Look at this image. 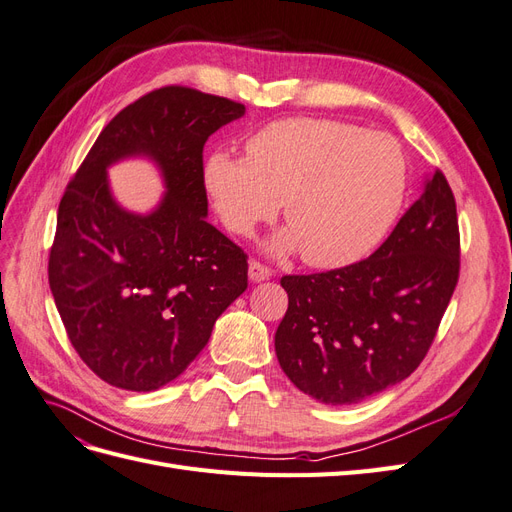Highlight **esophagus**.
Here are the masks:
<instances>
[{"label":"esophagus","instance_id":"esophagus-1","mask_svg":"<svg viewBox=\"0 0 512 512\" xmlns=\"http://www.w3.org/2000/svg\"><path fill=\"white\" fill-rule=\"evenodd\" d=\"M247 273H250V280L252 282H265V280H269V277L273 275L269 267L260 265V262H256V260L250 262V269H247Z\"/></svg>","mask_w":512,"mask_h":512}]
</instances>
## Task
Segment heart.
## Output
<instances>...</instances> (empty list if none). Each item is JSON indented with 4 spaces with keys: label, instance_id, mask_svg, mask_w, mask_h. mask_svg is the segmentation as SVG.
I'll use <instances>...</instances> for the list:
<instances>
[{
    "label": "heart",
    "instance_id": "heart-1",
    "mask_svg": "<svg viewBox=\"0 0 512 512\" xmlns=\"http://www.w3.org/2000/svg\"><path fill=\"white\" fill-rule=\"evenodd\" d=\"M205 185L222 222L241 237L284 200L288 226L269 250H303L307 265L339 269L367 256L406 198V160L386 134L333 119H282L247 138L245 158L218 151Z\"/></svg>",
    "mask_w": 512,
    "mask_h": 512
}]
</instances>
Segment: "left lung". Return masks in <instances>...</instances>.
<instances>
[{
	"instance_id": "left-lung-1",
	"label": "left lung",
	"mask_w": 512,
	"mask_h": 512,
	"mask_svg": "<svg viewBox=\"0 0 512 512\" xmlns=\"http://www.w3.org/2000/svg\"><path fill=\"white\" fill-rule=\"evenodd\" d=\"M457 277L455 196L436 170L367 260L282 277L288 312L275 331L277 361L320 404H359L421 365Z\"/></svg>"
}]
</instances>
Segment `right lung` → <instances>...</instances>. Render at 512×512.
<instances>
[{
	"label": "right lung",
	"instance_id": "right-lung-1",
	"mask_svg": "<svg viewBox=\"0 0 512 512\" xmlns=\"http://www.w3.org/2000/svg\"><path fill=\"white\" fill-rule=\"evenodd\" d=\"M245 106L190 87H162L100 132L57 211L49 284L74 350L117 389L147 393L181 376L213 324L247 288V256L207 222L203 147ZM157 164L161 203L121 208L107 168Z\"/></svg>",
	"mask_w": 512,
	"mask_h": 512
}]
</instances>
